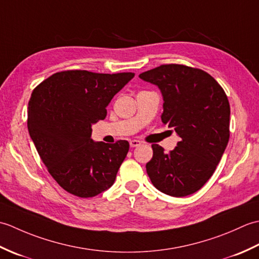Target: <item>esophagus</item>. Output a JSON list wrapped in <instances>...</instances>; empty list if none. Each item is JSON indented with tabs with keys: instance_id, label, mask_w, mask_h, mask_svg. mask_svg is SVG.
Instances as JSON below:
<instances>
[{
	"instance_id": "obj_1",
	"label": "esophagus",
	"mask_w": 259,
	"mask_h": 259,
	"mask_svg": "<svg viewBox=\"0 0 259 259\" xmlns=\"http://www.w3.org/2000/svg\"><path fill=\"white\" fill-rule=\"evenodd\" d=\"M140 145H141V142L139 140H131L130 141V147L131 148H136V147H138Z\"/></svg>"
}]
</instances>
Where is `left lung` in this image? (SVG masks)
I'll list each match as a JSON object with an SVG mask.
<instances>
[{
  "label": "left lung",
  "mask_w": 259,
  "mask_h": 259,
  "mask_svg": "<svg viewBox=\"0 0 259 259\" xmlns=\"http://www.w3.org/2000/svg\"><path fill=\"white\" fill-rule=\"evenodd\" d=\"M139 78L157 85L163 98L161 121L180 137L170 152L152 145L147 174L158 190L172 197L194 194L216 170L229 140L230 107L210 74L183 64H162Z\"/></svg>",
  "instance_id": "8db88e82"
}]
</instances>
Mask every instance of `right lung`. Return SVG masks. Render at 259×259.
Segmentation results:
<instances>
[{
    "label": "right lung",
    "instance_id": "right-lung-1",
    "mask_svg": "<svg viewBox=\"0 0 259 259\" xmlns=\"http://www.w3.org/2000/svg\"><path fill=\"white\" fill-rule=\"evenodd\" d=\"M134 76L68 70L33 90L27 129L48 171L65 191L89 198L113 185L129 142L93 141L91 125L107 117L111 99Z\"/></svg>",
    "mask_w": 259,
    "mask_h": 259
}]
</instances>
